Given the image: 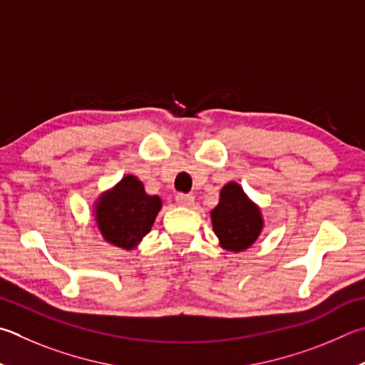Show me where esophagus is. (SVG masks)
I'll use <instances>...</instances> for the list:
<instances>
[{
  "label": "esophagus",
  "mask_w": 365,
  "mask_h": 365,
  "mask_svg": "<svg viewBox=\"0 0 365 365\" xmlns=\"http://www.w3.org/2000/svg\"><path fill=\"white\" fill-rule=\"evenodd\" d=\"M175 201L178 205H185V207H190L195 202V196L193 195H185V193H178L175 196Z\"/></svg>",
  "instance_id": "obj_1"
}]
</instances>
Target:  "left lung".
<instances>
[{"label":"left lung","instance_id":"8db88e82","mask_svg":"<svg viewBox=\"0 0 365 365\" xmlns=\"http://www.w3.org/2000/svg\"><path fill=\"white\" fill-rule=\"evenodd\" d=\"M212 228L223 249L241 252L250 247L262 231L260 209L231 182L220 191V202L212 210Z\"/></svg>","mask_w":365,"mask_h":365}]
</instances>
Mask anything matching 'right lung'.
<instances>
[{
  "label": "right lung",
  "mask_w": 365,
  "mask_h": 365,
  "mask_svg": "<svg viewBox=\"0 0 365 365\" xmlns=\"http://www.w3.org/2000/svg\"><path fill=\"white\" fill-rule=\"evenodd\" d=\"M160 209V197L148 196L143 183L128 175L98 200L96 218L105 241L123 249H134L150 233Z\"/></svg>",
  "instance_id": "right-lung-1"
}]
</instances>
